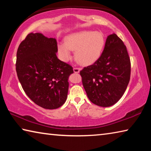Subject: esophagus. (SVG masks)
Returning <instances> with one entry per match:
<instances>
[{"mask_svg":"<svg viewBox=\"0 0 151 151\" xmlns=\"http://www.w3.org/2000/svg\"><path fill=\"white\" fill-rule=\"evenodd\" d=\"M73 70H74V73H78L79 72H80L81 68H77V67H74V68H73Z\"/></svg>","mask_w":151,"mask_h":151,"instance_id":"esophagus-1","label":"esophagus"}]
</instances>
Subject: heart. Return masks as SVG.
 I'll use <instances>...</instances> for the list:
<instances>
[{"label":"heart","mask_w":151,"mask_h":151,"mask_svg":"<svg viewBox=\"0 0 151 151\" xmlns=\"http://www.w3.org/2000/svg\"><path fill=\"white\" fill-rule=\"evenodd\" d=\"M105 39L103 32L92 30L75 32L66 37L65 43L58 45V51L64 61L72 57L71 50H75V58L83 65H90L101 57Z\"/></svg>","instance_id":"b5f03b06"}]
</instances>
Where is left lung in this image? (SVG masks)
<instances>
[{"instance_id":"8db88e82","label":"left lung","mask_w":151,"mask_h":151,"mask_svg":"<svg viewBox=\"0 0 151 151\" xmlns=\"http://www.w3.org/2000/svg\"><path fill=\"white\" fill-rule=\"evenodd\" d=\"M80 75L92 103L103 107L117 103L131 77V60L122 40L114 33L108 36L101 57L81 70Z\"/></svg>"}]
</instances>
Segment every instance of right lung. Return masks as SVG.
Returning <instances> with one entry per match:
<instances>
[{"label": "right lung", "instance_id": "1", "mask_svg": "<svg viewBox=\"0 0 151 151\" xmlns=\"http://www.w3.org/2000/svg\"><path fill=\"white\" fill-rule=\"evenodd\" d=\"M57 40L30 33L17 50L16 70L27 95L37 105L55 109L67 98L73 67L57 57Z\"/></svg>", "mask_w": 151, "mask_h": 151}]
</instances>
